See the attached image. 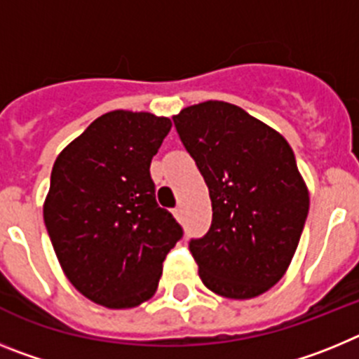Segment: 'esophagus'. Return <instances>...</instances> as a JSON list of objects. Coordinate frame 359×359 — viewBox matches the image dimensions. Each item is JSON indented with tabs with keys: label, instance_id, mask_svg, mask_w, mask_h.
Segmentation results:
<instances>
[{
	"label": "esophagus",
	"instance_id": "1",
	"mask_svg": "<svg viewBox=\"0 0 359 359\" xmlns=\"http://www.w3.org/2000/svg\"><path fill=\"white\" fill-rule=\"evenodd\" d=\"M182 214H183L182 207H177V208H174V217H176V219H182Z\"/></svg>",
	"mask_w": 359,
	"mask_h": 359
}]
</instances>
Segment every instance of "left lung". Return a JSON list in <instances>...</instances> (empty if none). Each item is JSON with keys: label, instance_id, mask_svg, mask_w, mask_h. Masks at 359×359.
Segmentation results:
<instances>
[{"label": "left lung", "instance_id": "obj_1", "mask_svg": "<svg viewBox=\"0 0 359 359\" xmlns=\"http://www.w3.org/2000/svg\"><path fill=\"white\" fill-rule=\"evenodd\" d=\"M205 177L212 226L190 241L203 284L231 300L266 293L290 268L309 190L286 138L239 106L207 100L172 116Z\"/></svg>", "mask_w": 359, "mask_h": 359}]
</instances>
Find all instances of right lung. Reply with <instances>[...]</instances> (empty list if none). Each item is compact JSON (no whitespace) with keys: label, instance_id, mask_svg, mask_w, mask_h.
<instances>
[{"label":"right lung","instance_id":"obj_1","mask_svg":"<svg viewBox=\"0 0 359 359\" xmlns=\"http://www.w3.org/2000/svg\"><path fill=\"white\" fill-rule=\"evenodd\" d=\"M170 126L147 111H109L53 163L43 205L53 252L72 286L107 309L147 302L183 236L149 172Z\"/></svg>","mask_w":359,"mask_h":359}]
</instances>
